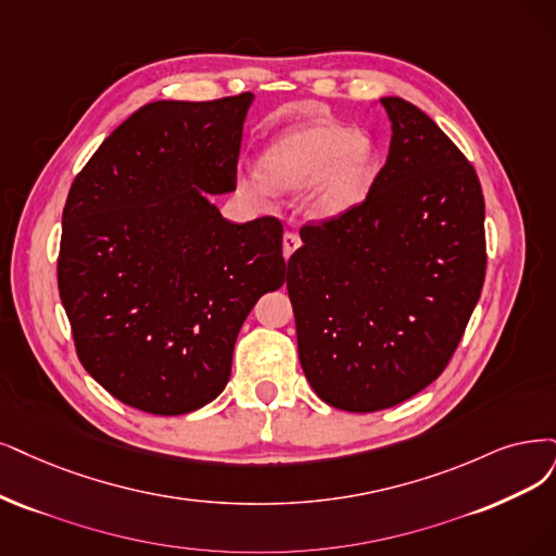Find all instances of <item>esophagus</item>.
Segmentation results:
<instances>
[{"label":"esophagus","mask_w":556,"mask_h":556,"mask_svg":"<svg viewBox=\"0 0 556 556\" xmlns=\"http://www.w3.org/2000/svg\"><path fill=\"white\" fill-rule=\"evenodd\" d=\"M302 242H300V236L298 233H283V238H281V250H283V258H291L293 256V252L298 250Z\"/></svg>","instance_id":"obj_1"}]
</instances>
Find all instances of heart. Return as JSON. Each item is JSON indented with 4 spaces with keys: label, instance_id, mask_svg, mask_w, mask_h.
Here are the masks:
<instances>
[{
    "label": "heart",
    "instance_id": "heart-1",
    "mask_svg": "<svg viewBox=\"0 0 556 556\" xmlns=\"http://www.w3.org/2000/svg\"><path fill=\"white\" fill-rule=\"evenodd\" d=\"M378 176L374 141L337 123H302L279 132L258 157V176H240L244 194L261 197L265 185L277 192H306L314 219L332 222L368 199Z\"/></svg>",
    "mask_w": 556,
    "mask_h": 556
}]
</instances>
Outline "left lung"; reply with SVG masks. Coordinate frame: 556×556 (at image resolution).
<instances>
[{
    "instance_id": "obj_1",
    "label": "left lung",
    "mask_w": 556,
    "mask_h": 556,
    "mask_svg": "<svg viewBox=\"0 0 556 556\" xmlns=\"http://www.w3.org/2000/svg\"><path fill=\"white\" fill-rule=\"evenodd\" d=\"M392 141L368 199L300 231L286 289L314 392L376 413L433 382L460 343L485 277L475 167L413 102L380 98Z\"/></svg>"
}]
</instances>
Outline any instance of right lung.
<instances>
[{
	"label": "right lung",
	"mask_w": 556,
	"mask_h": 556,
	"mask_svg": "<svg viewBox=\"0 0 556 556\" xmlns=\"http://www.w3.org/2000/svg\"><path fill=\"white\" fill-rule=\"evenodd\" d=\"M252 102H149L71 185L56 277L77 357L143 413L217 399L244 318L286 281L281 222L233 224L211 201L236 190Z\"/></svg>",
	"instance_id": "right-lung-1"
}]
</instances>
